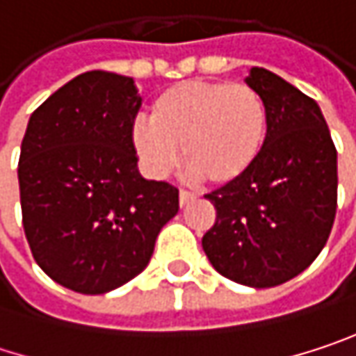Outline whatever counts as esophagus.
<instances>
[{"mask_svg": "<svg viewBox=\"0 0 356 356\" xmlns=\"http://www.w3.org/2000/svg\"><path fill=\"white\" fill-rule=\"evenodd\" d=\"M195 197H197V195H195V193H191V191H187V189H181V191H179V204H181V206L191 204Z\"/></svg>", "mask_w": 356, "mask_h": 356, "instance_id": "1", "label": "esophagus"}]
</instances>
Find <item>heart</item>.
<instances>
[{
    "mask_svg": "<svg viewBox=\"0 0 356 356\" xmlns=\"http://www.w3.org/2000/svg\"><path fill=\"white\" fill-rule=\"evenodd\" d=\"M270 129L264 97L248 84L185 80L150 105V123L136 121L131 146L152 177L185 167L206 183L227 185L259 161Z\"/></svg>",
    "mask_w": 356,
    "mask_h": 356,
    "instance_id": "b5f03b06",
    "label": "heart"
}]
</instances>
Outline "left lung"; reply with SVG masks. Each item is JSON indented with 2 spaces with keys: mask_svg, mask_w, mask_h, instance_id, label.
Listing matches in <instances>:
<instances>
[{
  "mask_svg": "<svg viewBox=\"0 0 356 356\" xmlns=\"http://www.w3.org/2000/svg\"><path fill=\"white\" fill-rule=\"evenodd\" d=\"M270 113L266 148L253 169L204 197L216 208L202 248L218 274L253 289L278 286L320 255L338 200L336 146L314 99L280 76L245 78Z\"/></svg>",
  "mask_w": 356,
  "mask_h": 356,
  "instance_id": "obj_1",
  "label": "left lung"
}]
</instances>
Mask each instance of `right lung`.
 <instances>
[{
    "label": "right lung",
    "mask_w": 356,
    "mask_h": 356,
    "mask_svg": "<svg viewBox=\"0 0 356 356\" xmlns=\"http://www.w3.org/2000/svg\"><path fill=\"white\" fill-rule=\"evenodd\" d=\"M142 99L131 78L86 72L31 115L18 163L22 225L57 284L103 295L150 261L179 189L138 171L131 127Z\"/></svg>",
    "instance_id": "obj_1"
}]
</instances>
